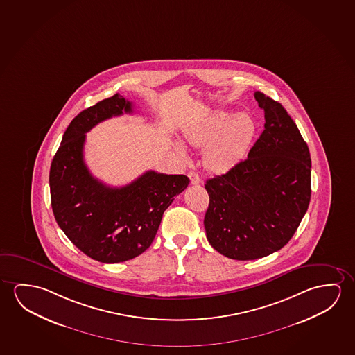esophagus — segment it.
<instances>
[{
  "label": "esophagus",
  "mask_w": 355,
  "mask_h": 355,
  "mask_svg": "<svg viewBox=\"0 0 355 355\" xmlns=\"http://www.w3.org/2000/svg\"><path fill=\"white\" fill-rule=\"evenodd\" d=\"M188 177H189V180H191V184H199V183H200V177H199L198 173H196L194 171H191V172L188 173Z\"/></svg>",
  "instance_id": "obj_1"
}]
</instances>
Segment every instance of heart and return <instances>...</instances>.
Here are the masks:
<instances>
[{
	"label": "heart",
	"instance_id": "1",
	"mask_svg": "<svg viewBox=\"0 0 355 355\" xmlns=\"http://www.w3.org/2000/svg\"><path fill=\"white\" fill-rule=\"evenodd\" d=\"M257 126L251 115H232L225 110L209 112L183 132V137L194 148H204L207 168L223 173L235 167L243 158L256 135ZM184 156V148L175 145Z\"/></svg>",
	"mask_w": 355,
	"mask_h": 355
}]
</instances>
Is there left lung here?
I'll return each mask as SVG.
<instances>
[{"label": "left lung", "mask_w": 355, "mask_h": 355, "mask_svg": "<svg viewBox=\"0 0 355 355\" xmlns=\"http://www.w3.org/2000/svg\"><path fill=\"white\" fill-rule=\"evenodd\" d=\"M264 130L245 161L207 180L204 226L223 256L252 261L279 251L294 236L311 198V157L288 112L264 93Z\"/></svg>", "instance_id": "left-lung-1"}]
</instances>
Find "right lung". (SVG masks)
I'll return each instance as SVG.
<instances>
[{
    "label": "right lung",
    "instance_id": "1",
    "mask_svg": "<svg viewBox=\"0 0 355 355\" xmlns=\"http://www.w3.org/2000/svg\"><path fill=\"white\" fill-rule=\"evenodd\" d=\"M123 113H132V103L119 93L82 110L67 126L50 167L56 223L80 251L102 263L125 262L146 251L164 210L189 184L187 175L148 171L116 188L91 175L83 159L86 132Z\"/></svg>",
    "mask_w": 355,
    "mask_h": 355
}]
</instances>
